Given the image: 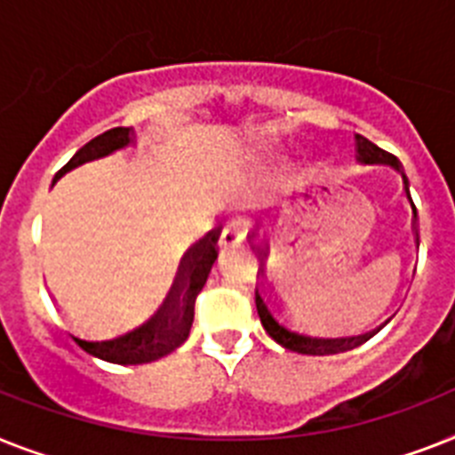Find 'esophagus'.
I'll list each match as a JSON object with an SVG mask.
<instances>
[{
    "label": "esophagus",
    "mask_w": 455,
    "mask_h": 455,
    "mask_svg": "<svg viewBox=\"0 0 455 455\" xmlns=\"http://www.w3.org/2000/svg\"><path fill=\"white\" fill-rule=\"evenodd\" d=\"M243 243V232L239 228V223L230 220V223L225 225L223 232H220V239H219V246L220 251H235V249H242Z\"/></svg>",
    "instance_id": "esophagus-1"
}]
</instances>
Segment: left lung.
I'll list each match as a JSON object with an SVG mask.
<instances>
[{"label":"left lung","mask_w":455,"mask_h":455,"mask_svg":"<svg viewBox=\"0 0 455 455\" xmlns=\"http://www.w3.org/2000/svg\"><path fill=\"white\" fill-rule=\"evenodd\" d=\"M355 160L360 164H386V167L395 169L397 174L403 176L404 190H407L409 204H411V212H414V225H416V206L411 202V195H409V181L404 176V169L400 164L395 156L381 151L379 146H374L371 141H367L365 137L355 134ZM258 255L262 260V249L255 246ZM255 307H258V316H260L262 328L267 330V335L272 337L276 344H281L288 351H295V354L304 355H332V354H344V351H351V348H358L360 344H365L374 332H365V335H354V337H323V335H309V332H302V330H295L286 318L281 316V311L272 304V299L267 295H262L260 288H255Z\"/></svg>","instance_id":"8db88e82"}]
</instances>
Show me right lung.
<instances>
[{
	"mask_svg": "<svg viewBox=\"0 0 455 455\" xmlns=\"http://www.w3.org/2000/svg\"><path fill=\"white\" fill-rule=\"evenodd\" d=\"M134 144H137V137H134L132 127L107 130L100 137L90 139L84 148H78L69 163L55 174L52 183L60 181L71 169L92 163V160H101V157ZM216 243H219V230H212L204 239H200L186 251L181 265H179V274L172 283V291L151 321H146L139 328L125 330L120 335L104 337V339L74 337L78 347L88 351L90 355L107 360V363H116V365H144V363H153V360H160L176 351L188 339L190 328H193L195 299L204 288L213 262L219 258Z\"/></svg>",
	"mask_w": 455,
	"mask_h": 455,
	"instance_id": "obj_1",
	"label": "right lung"
}]
</instances>
